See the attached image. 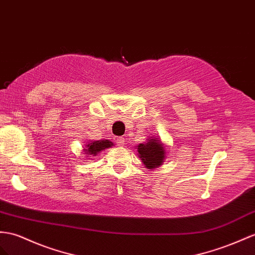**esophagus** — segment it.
Here are the masks:
<instances>
[{
    "label": "esophagus",
    "instance_id": "1",
    "mask_svg": "<svg viewBox=\"0 0 255 255\" xmlns=\"http://www.w3.org/2000/svg\"><path fill=\"white\" fill-rule=\"evenodd\" d=\"M116 143H117V145L119 146H124V144H125V139L124 138H117L116 139Z\"/></svg>",
    "mask_w": 255,
    "mask_h": 255
}]
</instances>
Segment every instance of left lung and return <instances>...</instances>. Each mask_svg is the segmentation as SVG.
<instances>
[{
    "label": "left lung",
    "mask_w": 255,
    "mask_h": 255,
    "mask_svg": "<svg viewBox=\"0 0 255 255\" xmlns=\"http://www.w3.org/2000/svg\"><path fill=\"white\" fill-rule=\"evenodd\" d=\"M138 156L146 169H155L164 164L167 155V147L160 139L148 136L144 143L135 146Z\"/></svg>",
    "instance_id": "left-lung-1"
}]
</instances>
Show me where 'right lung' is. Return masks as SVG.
I'll return each mask as SVG.
<instances>
[{"label":"right lung","mask_w":255,"mask_h":255,"mask_svg":"<svg viewBox=\"0 0 255 255\" xmlns=\"http://www.w3.org/2000/svg\"><path fill=\"white\" fill-rule=\"evenodd\" d=\"M111 146H113V142H111L110 140L88 141L83 151L85 152L84 154H86V157L89 155L97 156L101 151H104L106 148H110Z\"/></svg>","instance_id":"obj_1"}]
</instances>
